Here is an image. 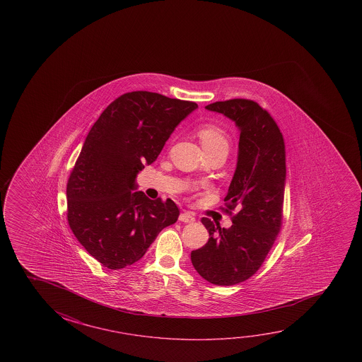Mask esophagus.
Instances as JSON below:
<instances>
[{
    "label": "esophagus",
    "instance_id": "1",
    "mask_svg": "<svg viewBox=\"0 0 362 362\" xmlns=\"http://www.w3.org/2000/svg\"><path fill=\"white\" fill-rule=\"evenodd\" d=\"M179 221H182L184 223H192V222H194L196 221V217H194V214H192V212H183V214L179 216Z\"/></svg>",
    "mask_w": 362,
    "mask_h": 362
}]
</instances>
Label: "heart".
<instances>
[{
  "label": "heart",
  "mask_w": 362,
  "mask_h": 362,
  "mask_svg": "<svg viewBox=\"0 0 362 362\" xmlns=\"http://www.w3.org/2000/svg\"><path fill=\"white\" fill-rule=\"evenodd\" d=\"M198 136L201 139L202 145L204 150L222 148L228 153L231 140L228 134L222 127L214 124H202L198 130Z\"/></svg>",
  "instance_id": "b5f03b06"
}]
</instances>
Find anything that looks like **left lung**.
I'll use <instances>...</instances> for the list:
<instances>
[{
	"label": "left lung",
	"instance_id": "8db88e82",
	"mask_svg": "<svg viewBox=\"0 0 362 362\" xmlns=\"http://www.w3.org/2000/svg\"><path fill=\"white\" fill-rule=\"evenodd\" d=\"M222 113L240 130L236 170L225 202L235 208L230 228L202 218L208 243L190 254L197 273L214 285H235L259 270L278 236L284 203V139L267 110L250 100H228L206 106Z\"/></svg>",
	"mask_w": 362,
	"mask_h": 362
}]
</instances>
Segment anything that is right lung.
<instances>
[{"instance_id":"add662e5","label":"right lung","mask_w":362,"mask_h":362,"mask_svg":"<svg viewBox=\"0 0 362 362\" xmlns=\"http://www.w3.org/2000/svg\"><path fill=\"white\" fill-rule=\"evenodd\" d=\"M197 103L146 90L119 95L88 132L66 184L68 223L89 255L117 270L140 260L177 222L172 199L151 201L136 177Z\"/></svg>"}]
</instances>
